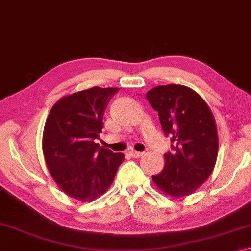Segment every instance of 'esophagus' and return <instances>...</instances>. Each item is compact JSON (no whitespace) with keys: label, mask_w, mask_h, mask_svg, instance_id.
<instances>
[{"label":"esophagus","mask_w":251,"mask_h":251,"mask_svg":"<svg viewBox=\"0 0 251 251\" xmlns=\"http://www.w3.org/2000/svg\"><path fill=\"white\" fill-rule=\"evenodd\" d=\"M129 154L130 156H133V158H140V156H142L144 154L143 152H138V151H134V150H132V151H129Z\"/></svg>","instance_id":"1"}]
</instances>
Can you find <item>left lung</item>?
I'll list each match as a JSON object with an SVG mask.
<instances>
[{"mask_svg":"<svg viewBox=\"0 0 251 251\" xmlns=\"http://www.w3.org/2000/svg\"><path fill=\"white\" fill-rule=\"evenodd\" d=\"M147 99L171 141L163 170L152 180L170 196L190 195L214 169L219 150L214 117L206 102L185 85H159L148 91Z\"/></svg>","mask_w":251,"mask_h":251,"instance_id":"8db88e82","label":"left lung"}]
</instances>
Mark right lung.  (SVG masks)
Segmentation results:
<instances>
[{"mask_svg":"<svg viewBox=\"0 0 251 251\" xmlns=\"http://www.w3.org/2000/svg\"><path fill=\"white\" fill-rule=\"evenodd\" d=\"M117 88L93 87L54 104L45 124L43 151L51 177L66 195L81 201L101 196L113 182L123 153L96 143L103 114Z\"/></svg>","mask_w":251,"mask_h":251,"instance_id":"add662e5","label":"right lung"}]
</instances>
